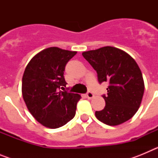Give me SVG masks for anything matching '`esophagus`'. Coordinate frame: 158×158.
<instances>
[{"label":"esophagus","instance_id":"esophagus-1","mask_svg":"<svg viewBox=\"0 0 158 158\" xmlns=\"http://www.w3.org/2000/svg\"><path fill=\"white\" fill-rule=\"evenodd\" d=\"M86 96H87L88 99H93V97H94V95H93V93H91V92H89V93L86 94Z\"/></svg>","mask_w":158,"mask_h":158}]
</instances>
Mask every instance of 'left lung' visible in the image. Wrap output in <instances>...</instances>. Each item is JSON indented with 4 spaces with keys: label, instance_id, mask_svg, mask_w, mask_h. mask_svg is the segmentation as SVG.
<instances>
[{
    "label": "left lung",
    "instance_id": "8db88e82",
    "mask_svg": "<svg viewBox=\"0 0 158 158\" xmlns=\"http://www.w3.org/2000/svg\"><path fill=\"white\" fill-rule=\"evenodd\" d=\"M82 55L97 73L100 83L109 82L105 107L96 111L100 122L117 126L129 120L139 110L144 93V81L135 60L120 49L113 47L85 51Z\"/></svg>",
    "mask_w": 158,
    "mask_h": 158
}]
</instances>
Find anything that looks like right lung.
Listing matches in <instances>:
<instances>
[{"label": "right lung", "instance_id": "1", "mask_svg": "<svg viewBox=\"0 0 158 158\" xmlns=\"http://www.w3.org/2000/svg\"><path fill=\"white\" fill-rule=\"evenodd\" d=\"M77 51L49 47L35 54L25 68L22 95L27 109L38 122L55 129L70 121L81 96L67 93L65 65Z\"/></svg>", "mask_w": 158, "mask_h": 158}]
</instances>
